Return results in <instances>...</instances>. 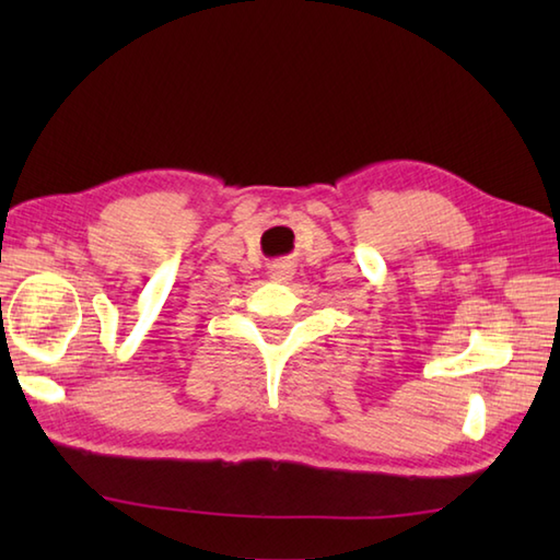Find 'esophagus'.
I'll use <instances>...</instances> for the list:
<instances>
[{
  "instance_id": "esophagus-1",
  "label": "esophagus",
  "mask_w": 560,
  "mask_h": 560,
  "mask_svg": "<svg viewBox=\"0 0 560 560\" xmlns=\"http://www.w3.org/2000/svg\"><path fill=\"white\" fill-rule=\"evenodd\" d=\"M269 277L273 281H289L293 277V269H291V265H287V261H279V265H271Z\"/></svg>"
}]
</instances>
